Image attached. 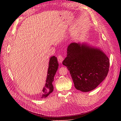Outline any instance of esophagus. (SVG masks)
I'll return each mask as SVG.
<instances>
[{
	"label": "esophagus",
	"mask_w": 121,
	"mask_h": 121,
	"mask_svg": "<svg viewBox=\"0 0 121 121\" xmlns=\"http://www.w3.org/2000/svg\"><path fill=\"white\" fill-rule=\"evenodd\" d=\"M57 59H58V61L59 63H61L63 61V60H64V58H63L62 55H59L57 56Z\"/></svg>",
	"instance_id": "1"
}]
</instances>
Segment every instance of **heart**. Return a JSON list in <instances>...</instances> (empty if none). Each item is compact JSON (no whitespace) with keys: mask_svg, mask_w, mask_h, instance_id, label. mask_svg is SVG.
Masks as SVG:
<instances>
[{"mask_svg":"<svg viewBox=\"0 0 121 121\" xmlns=\"http://www.w3.org/2000/svg\"><path fill=\"white\" fill-rule=\"evenodd\" d=\"M48 45H47V46H46V50H48Z\"/></svg>","mask_w":121,"mask_h":121,"instance_id":"1","label":"heart"}]
</instances>
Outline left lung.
Masks as SVG:
<instances>
[{
    "mask_svg": "<svg viewBox=\"0 0 121 121\" xmlns=\"http://www.w3.org/2000/svg\"><path fill=\"white\" fill-rule=\"evenodd\" d=\"M63 64L69 71L75 88L87 92L105 79L109 71V59L99 49L72 43L68 47Z\"/></svg>",
    "mask_w": 121,
    "mask_h": 121,
    "instance_id": "1",
    "label": "left lung"
}]
</instances>
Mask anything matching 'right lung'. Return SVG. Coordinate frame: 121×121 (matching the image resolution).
Wrapping results in <instances>:
<instances>
[{"mask_svg":"<svg viewBox=\"0 0 121 121\" xmlns=\"http://www.w3.org/2000/svg\"><path fill=\"white\" fill-rule=\"evenodd\" d=\"M58 68V63L57 59L54 56L50 58L49 67L48 72L46 85L43 88V97H47L53 91V86L52 82L54 80V77Z\"/></svg>","mask_w":121,"mask_h":121,"instance_id":"1","label":"right lung"}]
</instances>
